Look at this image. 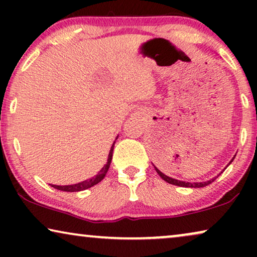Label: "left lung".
<instances>
[{
  "label": "left lung",
  "instance_id": "8db88e82",
  "mask_svg": "<svg viewBox=\"0 0 257 257\" xmlns=\"http://www.w3.org/2000/svg\"><path fill=\"white\" fill-rule=\"evenodd\" d=\"M234 158H235V156L233 157V159H231L230 161H229V164L228 165H230L231 164V161L234 160ZM227 165V166H228ZM154 168H156V171H157V173L160 175L161 177V179H164L165 181H167L168 184H172V185H175V186H180V187H192V188H200V187H205V186H207V185H209V184H212V182L215 180V179L219 177V175L222 173V172H221V173L217 175V177H215V178H213V179H210V180H208V181H202V182H186V181H181V180H177V179H173V178H171V177H167L166 174H164L163 172L161 171H159L158 170V168L154 166Z\"/></svg>",
  "mask_w": 257,
  "mask_h": 257
}]
</instances>
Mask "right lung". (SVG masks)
I'll return each instance as SVG.
<instances>
[{"mask_svg":"<svg viewBox=\"0 0 257 257\" xmlns=\"http://www.w3.org/2000/svg\"><path fill=\"white\" fill-rule=\"evenodd\" d=\"M117 139H118V137H117V138H115V140H117ZM114 144H115V142L112 144L110 152H108L107 163L104 165V167L101 168L99 172H98L97 175H94V177H92L91 179H87V180H84V181L78 182V184H75V185H65V186L51 185V187L58 189V191H63V192H80V191H84V189H87V188L92 187V186H94V185H97L98 182H100L105 178V175H106L108 168H110Z\"/></svg>","mask_w":257,"mask_h":257,"instance_id":"right-lung-1","label":"right lung"}]
</instances>
